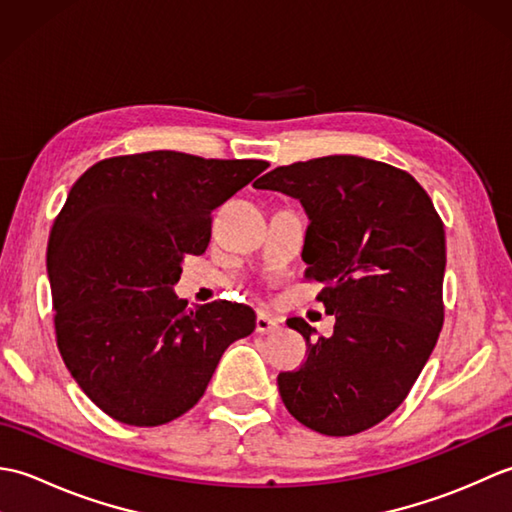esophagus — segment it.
<instances>
[{"label":"esophagus","instance_id":"1","mask_svg":"<svg viewBox=\"0 0 512 512\" xmlns=\"http://www.w3.org/2000/svg\"><path fill=\"white\" fill-rule=\"evenodd\" d=\"M255 330H257L259 334L277 332V330H279V321H277L275 317H270V314L262 312V314H257V319H255Z\"/></svg>","mask_w":512,"mask_h":512}]
</instances>
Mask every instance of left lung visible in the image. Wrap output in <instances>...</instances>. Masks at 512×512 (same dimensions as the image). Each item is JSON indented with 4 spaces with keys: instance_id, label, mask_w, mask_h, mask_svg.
<instances>
[{
    "instance_id": "obj_1",
    "label": "left lung",
    "mask_w": 512,
    "mask_h": 512,
    "mask_svg": "<svg viewBox=\"0 0 512 512\" xmlns=\"http://www.w3.org/2000/svg\"><path fill=\"white\" fill-rule=\"evenodd\" d=\"M257 189L297 198L310 217L306 279L321 281L330 339L288 319L308 345L295 372L277 376L286 409L323 436H354L407 398L444 323V224L411 173L361 156L277 167Z\"/></svg>"
}]
</instances>
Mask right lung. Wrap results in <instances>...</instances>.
Segmentation results:
<instances>
[{"label": "right lung", "mask_w": 512, "mask_h": 512, "mask_svg": "<svg viewBox=\"0 0 512 512\" xmlns=\"http://www.w3.org/2000/svg\"><path fill=\"white\" fill-rule=\"evenodd\" d=\"M266 167L147 151L105 158L74 182L48 239L54 334L72 378L110 418H180L226 347L255 330L248 306L191 310L173 284L182 259L209 246L213 209Z\"/></svg>", "instance_id": "add662e5"}]
</instances>
